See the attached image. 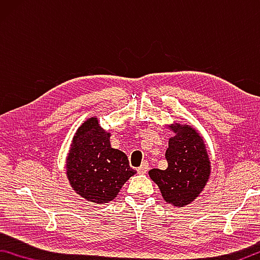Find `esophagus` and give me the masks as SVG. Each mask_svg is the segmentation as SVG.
Listing matches in <instances>:
<instances>
[{"instance_id":"34e87169","label":"esophagus","mask_w":260,"mask_h":260,"mask_svg":"<svg viewBox=\"0 0 260 260\" xmlns=\"http://www.w3.org/2000/svg\"><path fill=\"white\" fill-rule=\"evenodd\" d=\"M137 171H138L139 175L146 174V172L148 171V163H147V161H144V162L142 163V166H140V167L138 168V169H137Z\"/></svg>"}]
</instances>
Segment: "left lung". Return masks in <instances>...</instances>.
<instances>
[{
    "label": "left lung",
    "instance_id": "8db88e82",
    "mask_svg": "<svg viewBox=\"0 0 260 260\" xmlns=\"http://www.w3.org/2000/svg\"><path fill=\"white\" fill-rule=\"evenodd\" d=\"M175 135L169 138L166 152V170L148 171L167 203L181 208L192 203L206 187L211 172V162L203 137L187 124L168 125Z\"/></svg>",
    "mask_w": 260,
    "mask_h": 260
}]
</instances>
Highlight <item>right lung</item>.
<instances>
[{"mask_svg":"<svg viewBox=\"0 0 260 260\" xmlns=\"http://www.w3.org/2000/svg\"><path fill=\"white\" fill-rule=\"evenodd\" d=\"M111 134L98 117L82 123L73 137L66 157V175L72 188L89 202L113 201L136 171L124 153L111 146Z\"/></svg>","mask_w":260,"mask_h":260,"instance_id":"add662e5","label":"right lung"}]
</instances>
